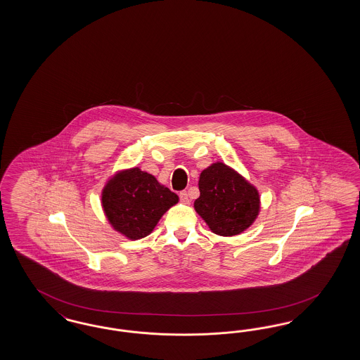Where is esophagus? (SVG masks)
<instances>
[{"label": "esophagus", "instance_id": "34e87169", "mask_svg": "<svg viewBox=\"0 0 360 360\" xmlns=\"http://www.w3.org/2000/svg\"><path fill=\"white\" fill-rule=\"evenodd\" d=\"M179 199H181V202H184V203H188V202H190V199H188V195H187L186 191H181V193H179Z\"/></svg>", "mask_w": 360, "mask_h": 360}]
</instances>
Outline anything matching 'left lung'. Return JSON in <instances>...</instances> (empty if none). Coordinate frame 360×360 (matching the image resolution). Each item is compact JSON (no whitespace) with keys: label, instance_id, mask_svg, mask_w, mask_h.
Segmentation results:
<instances>
[{"label":"left lung","instance_id":"left-lung-1","mask_svg":"<svg viewBox=\"0 0 360 360\" xmlns=\"http://www.w3.org/2000/svg\"><path fill=\"white\" fill-rule=\"evenodd\" d=\"M199 191L200 195L194 202L195 211L220 236L239 235L259 215L257 190L227 165L217 162L203 170Z\"/></svg>","mask_w":360,"mask_h":360}]
</instances>
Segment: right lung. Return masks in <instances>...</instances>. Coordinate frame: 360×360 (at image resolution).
I'll use <instances>...</instances> for the list:
<instances>
[{
    "instance_id": "1",
    "label": "right lung",
    "mask_w": 360,
    "mask_h": 360,
    "mask_svg": "<svg viewBox=\"0 0 360 360\" xmlns=\"http://www.w3.org/2000/svg\"><path fill=\"white\" fill-rule=\"evenodd\" d=\"M103 208L112 227L128 239L148 236L178 195L139 167L121 172L103 190Z\"/></svg>"
}]
</instances>
